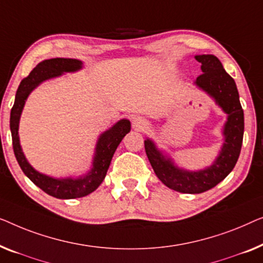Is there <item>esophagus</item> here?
I'll return each mask as SVG.
<instances>
[{
  "label": "esophagus",
  "instance_id": "obj_1",
  "mask_svg": "<svg viewBox=\"0 0 263 263\" xmlns=\"http://www.w3.org/2000/svg\"><path fill=\"white\" fill-rule=\"evenodd\" d=\"M149 123H147L146 119H144L142 117H136L133 118V127L136 128V130H143V128H145Z\"/></svg>",
  "mask_w": 263,
  "mask_h": 263
}]
</instances>
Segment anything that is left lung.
<instances>
[{"label": "left lung", "mask_w": 263, "mask_h": 263, "mask_svg": "<svg viewBox=\"0 0 263 263\" xmlns=\"http://www.w3.org/2000/svg\"><path fill=\"white\" fill-rule=\"evenodd\" d=\"M195 59L201 63L202 70L195 83L213 96L229 116L224 127L225 143L219 157L205 170L184 172L174 167L172 161L165 158L150 139L144 142L146 156L158 179L170 190L188 194L204 193L217 186L231 173L241 154L244 132V114L234 79L225 71L219 59L213 54L195 56Z\"/></svg>", "instance_id": "obj_1"}]
</instances>
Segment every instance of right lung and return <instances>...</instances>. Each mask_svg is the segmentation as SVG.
<instances>
[{
  "label": "right lung",
  "mask_w": 263,
  "mask_h": 263,
  "mask_svg": "<svg viewBox=\"0 0 263 263\" xmlns=\"http://www.w3.org/2000/svg\"><path fill=\"white\" fill-rule=\"evenodd\" d=\"M81 65H82V62L71 58H52L39 63L29 72V75L21 81L16 90L15 102H14L13 108L10 110V131H12L13 149L17 163H19L25 175L35 186H38L40 190H43L51 197L57 199L82 198L94 192L105 179L110 161H112L113 155L116 153L121 139L131 130L130 121L124 119L117 123L108 131L102 133L99 138L98 145H96L93 169L88 175L81 177V179H52V177L38 173L28 164L24 154H22L19 136H17L19 120L26 99H27L28 94L43 81L62 75L63 72L76 71V70L81 69Z\"/></svg>",
  "instance_id": "add662e5"
}]
</instances>
